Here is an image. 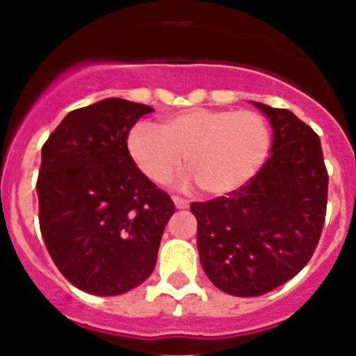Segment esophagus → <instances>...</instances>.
I'll list each match as a JSON object with an SVG mask.
<instances>
[{
	"mask_svg": "<svg viewBox=\"0 0 356 356\" xmlns=\"http://www.w3.org/2000/svg\"><path fill=\"white\" fill-rule=\"evenodd\" d=\"M173 204L177 206L179 210H184V208H188V206H190V201H188V199H184V197L173 195Z\"/></svg>",
	"mask_w": 356,
	"mask_h": 356,
	"instance_id": "esophagus-1",
	"label": "esophagus"
}]
</instances>
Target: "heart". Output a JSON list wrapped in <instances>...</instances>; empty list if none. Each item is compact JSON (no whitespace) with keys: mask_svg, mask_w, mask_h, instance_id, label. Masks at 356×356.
Returning a JSON list of instances; mask_svg holds the SVG:
<instances>
[{"mask_svg":"<svg viewBox=\"0 0 356 356\" xmlns=\"http://www.w3.org/2000/svg\"><path fill=\"white\" fill-rule=\"evenodd\" d=\"M270 148V124L252 110L190 108L166 118L161 128L137 122L128 134V152L150 181L168 183L184 157L199 188L211 195L250 183Z\"/></svg>","mask_w":356,"mask_h":356,"instance_id":"b5f03b06","label":"heart"}]
</instances>
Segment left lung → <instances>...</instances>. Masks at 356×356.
<instances>
[{
	"mask_svg": "<svg viewBox=\"0 0 356 356\" xmlns=\"http://www.w3.org/2000/svg\"><path fill=\"white\" fill-rule=\"evenodd\" d=\"M253 104L273 128L271 155L243 188L190 206L202 270L235 297H259L293 279L315 252L327 204L318 136L289 110Z\"/></svg>",
	"mask_w": 356,
	"mask_h": 356,
	"instance_id": "8db88e82",
	"label": "left lung"
}]
</instances>
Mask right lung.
Wrapping results in <instances>:
<instances>
[{
	"label": "right lung",
	"instance_id": "1",
	"mask_svg": "<svg viewBox=\"0 0 356 356\" xmlns=\"http://www.w3.org/2000/svg\"><path fill=\"white\" fill-rule=\"evenodd\" d=\"M152 110L118 97L72 110L41 150L35 188L44 246L86 293L113 297L143 284L175 211L128 152V134Z\"/></svg>",
	"mask_w": 356,
	"mask_h": 356
}]
</instances>
